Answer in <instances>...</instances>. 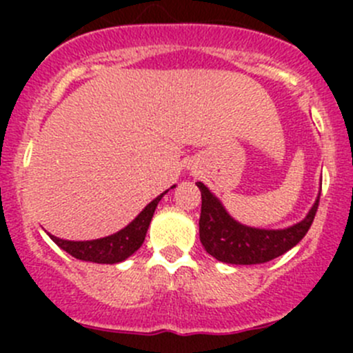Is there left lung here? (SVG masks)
<instances>
[{"label":"left lung","instance_id":"obj_1","mask_svg":"<svg viewBox=\"0 0 353 353\" xmlns=\"http://www.w3.org/2000/svg\"><path fill=\"white\" fill-rule=\"evenodd\" d=\"M196 186L201 191L199 241L208 254L229 265H259L285 254L307 234L319 205L318 196L307 215L285 229H258L232 219L205 184L196 183Z\"/></svg>","mask_w":353,"mask_h":353}]
</instances>
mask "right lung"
Segmentation results:
<instances>
[{"mask_svg": "<svg viewBox=\"0 0 353 353\" xmlns=\"http://www.w3.org/2000/svg\"><path fill=\"white\" fill-rule=\"evenodd\" d=\"M172 188H170V190H172ZM167 191H163V193L159 194L155 199H152V201L138 213V216L133 222L128 223V225L124 227V229H121L119 232L110 234L108 237H101V239L94 241H66L59 239V237L56 236H51V234H49V237H51L63 251H66L68 254H71L73 258L81 259V261L101 263V265L121 263L124 261V259L130 258L133 252H137L138 249L141 248L145 236H147L148 225H150L152 222V216H154L155 213L157 205H159V201L163 198V194H165Z\"/></svg>", "mask_w": 353, "mask_h": 353, "instance_id": "right-lung-1", "label": "right lung"}]
</instances>
